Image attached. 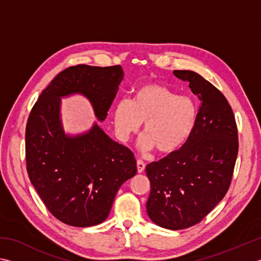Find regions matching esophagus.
<instances>
[{
    "label": "esophagus",
    "mask_w": 261,
    "mask_h": 261,
    "mask_svg": "<svg viewBox=\"0 0 261 261\" xmlns=\"http://www.w3.org/2000/svg\"><path fill=\"white\" fill-rule=\"evenodd\" d=\"M145 167H146V164L142 161H137V170H138V173H142L145 171Z\"/></svg>",
    "instance_id": "34e87169"
}]
</instances>
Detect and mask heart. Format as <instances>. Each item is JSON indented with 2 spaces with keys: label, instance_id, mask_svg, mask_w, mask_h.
Instances as JSON below:
<instances>
[{
  "label": "heart",
  "instance_id": "obj_1",
  "mask_svg": "<svg viewBox=\"0 0 261 261\" xmlns=\"http://www.w3.org/2000/svg\"><path fill=\"white\" fill-rule=\"evenodd\" d=\"M197 107L192 99L177 96L165 86L147 84L136 90L134 99H123L114 110V125L122 141L139 130L142 150L156 148L161 154H171L186 144L197 120Z\"/></svg>",
  "mask_w": 261,
  "mask_h": 261
}]
</instances>
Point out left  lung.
Wrapping results in <instances>:
<instances>
[{
  "mask_svg": "<svg viewBox=\"0 0 261 261\" xmlns=\"http://www.w3.org/2000/svg\"><path fill=\"white\" fill-rule=\"evenodd\" d=\"M173 73L188 81L200 106L186 144L146 166L151 188L146 206L158 226L183 229L201 222L226 195L239 140L236 117L225 96L193 71Z\"/></svg>",
  "mask_w": 261,
  "mask_h": 261,
  "instance_id": "1",
  "label": "left lung"
}]
</instances>
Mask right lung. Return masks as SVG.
<instances>
[{"label":"right lung","instance_id":"right-lung-1","mask_svg":"<svg viewBox=\"0 0 261 261\" xmlns=\"http://www.w3.org/2000/svg\"><path fill=\"white\" fill-rule=\"evenodd\" d=\"M123 79L121 65L79 64L60 72L39 95L25 126V164L30 182L49 213L64 224L94 226L109 216L116 192L136 175L129 148L112 140L98 124L65 136L61 97L81 94L104 121Z\"/></svg>","mask_w":261,"mask_h":261}]
</instances>
